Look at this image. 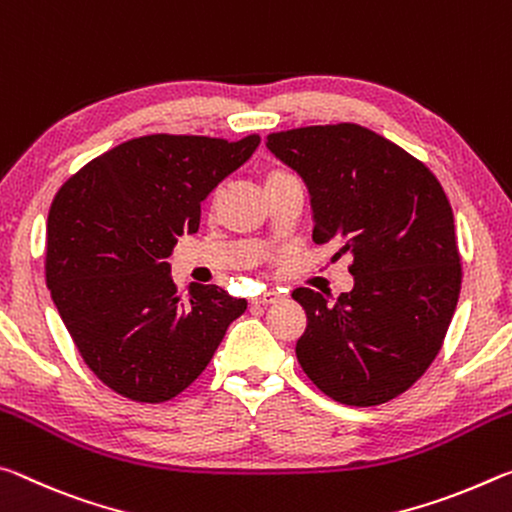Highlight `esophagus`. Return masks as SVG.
I'll list each match as a JSON object with an SVG mask.
<instances>
[{"mask_svg": "<svg viewBox=\"0 0 512 512\" xmlns=\"http://www.w3.org/2000/svg\"><path fill=\"white\" fill-rule=\"evenodd\" d=\"M279 299H281L279 292H265V295L251 299V304H256V306H270V304H276V301H279Z\"/></svg>", "mask_w": 512, "mask_h": 512, "instance_id": "1", "label": "esophagus"}]
</instances>
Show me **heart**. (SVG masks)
Here are the masks:
<instances>
[{
    "instance_id": "obj_1",
    "label": "heart",
    "mask_w": 512,
    "mask_h": 512,
    "mask_svg": "<svg viewBox=\"0 0 512 512\" xmlns=\"http://www.w3.org/2000/svg\"><path fill=\"white\" fill-rule=\"evenodd\" d=\"M286 179H292V174H288L286 170H270L265 174V188H270L274 183H281Z\"/></svg>"
}]
</instances>
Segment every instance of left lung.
I'll list each match as a JSON object with an SVG mask.
<instances>
[{
	"instance_id": "left-lung-1",
	"label": "left lung",
	"mask_w": 512,
	"mask_h": 512,
	"mask_svg": "<svg viewBox=\"0 0 512 512\" xmlns=\"http://www.w3.org/2000/svg\"><path fill=\"white\" fill-rule=\"evenodd\" d=\"M267 149L304 179L313 240L354 258V288L329 304L311 288L297 360L317 388L347 406H379L429 370L460 295L454 213L429 167L358 124L267 136Z\"/></svg>"
}]
</instances>
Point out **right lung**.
Returning a JSON list of instances; mask_svg holds the SVG:
<instances>
[{
    "label": "right lung",
    "mask_w": 512,
    "mask_h": 512,
    "mask_svg": "<svg viewBox=\"0 0 512 512\" xmlns=\"http://www.w3.org/2000/svg\"><path fill=\"white\" fill-rule=\"evenodd\" d=\"M258 136H142L92 158L67 179L47 217V288L81 358L117 395L158 404L211 363L247 301L190 283L177 295L170 263L197 233L201 201L245 165Z\"/></svg>",
    "instance_id": "right-lung-1"
}]
</instances>
